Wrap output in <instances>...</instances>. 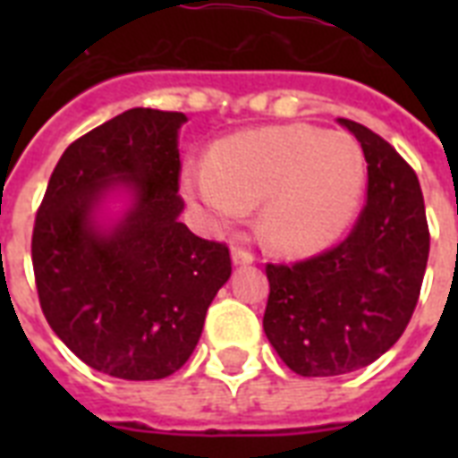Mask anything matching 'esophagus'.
I'll use <instances>...</instances> for the list:
<instances>
[{
	"mask_svg": "<svg viewBox=\"0 0 458 458\" xmlns=\"http://www.w3.org/2000/svg\"><path fill=\"white\" fill-rule=\"evenodd\" d=\"M254 254H251L250 250H244V247H233V264L235 266H247V264H251V261H254Z\"/></svg>",
	"mask_w": 458,
	"mask_h": 458,
	"instance_id": "1",
	"label": "esophagus"
}]
</instances>
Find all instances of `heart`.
Listing matches in <instances>:
<instances>
[{"label":"heart","mask_w":458,"mask_h":458,"mask_svg":"<svg viewBox=\"0 0 458 458\" xmlns=\"http://www.w3.org/2000/svg\"><path fill=\"white\" fill-rule=\"evenodd\" d=\"M185 185L223 225L242 218L247 207L264 204L266 242L283 254H311L354 218L366 161L344 132L278 125L218 142L208 168L187 173Z\"/></svg>","instance_id":"obj_1"}]
</instances>
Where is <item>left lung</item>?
Masks as SVG:
<instances>
[{
    "mask_svg": "<svg viewBox=\"0 0 458 458\" xmlns=\"http://www.w3.org/2000/svg\"><path fill=\"white\" fill-rule=\"evenodd\" d=\"M369 164L366 204L340 244L294 264H266V337L304 377L363 369L409 326L426 276L430 233L419 178L366 125L340 118Z\"/></svg>",
    "mask_w": 458,
    "mask_h": 458,
    "instance_id": "8db88e82",
    "label": "left lung"
}]
</instances>
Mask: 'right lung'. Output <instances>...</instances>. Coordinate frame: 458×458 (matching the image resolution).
<instances>
[{
    "mask_svg": "<svg viewBox=\"0 0 458 458\" xmlns=\"http://www.w3.org/2000/svg\"><path fill=\"white\" fill-rule=\"evenodd\" d=\"M185 114L131 109L68 145L32 228V271L47 323L78 359L123 380L182 369L208 304L230 278V251L178 221V131ZM133 194L106 231V191Z\"/></svg>",
    "mask_w": 458,
    "mask_h": 458,
    "instance_id": "add662e5",
    "label": "right lung"
}]
</instances>
